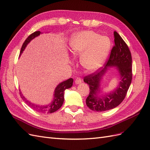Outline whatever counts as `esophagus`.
<instances>
[{
    "instance_id": "1",
    "label": "esophagus",
    "mask_w": 150,
    "mask_h": 150,
    "mask_svg": "<svg viewBox=\"0 0 150 150\" xmlns=\"http://www.w3.org/2000/svg\"><path fill=\"white\" fill-rule=\"evenodd\" d=\"M82 82V79L80 77H76L75 79V83L76 84H79Z\"/></svg>"
}]
</instances>
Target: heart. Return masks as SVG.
Segmentation results:
<instances>
[{
	"mask_svg": "<svg viewBox=\"0 0 150 150\" xmlns=\"http://www.w3.org/2000/svg\"><path fill=\"white\" fill-rule=\"evenodd\" d=\"M111 41L93 31H82L74 34L70 40V49L74 56H80L82 66L89 71L100 67L108 56Z\"/></svg>",
	"mask_w": 150,
	"mask_h": 150,
	"instance_id": "1",
	"label": "heart"
}]
</instances>
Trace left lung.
<instances>
[{
	"mask_svg": "<svg viewBox=\"0 0 150 150\" xmlns=\"http://www.w3.org/2000/svg\"><path fill=\"white\" fill-rule=\"evenodd\" d=\"M115 45L110 52L105 67L84 76L83 81L89 86L90 92L86 99V105L95 112L113 109L124 101L132 82V56L128 45L117 32H114ZM117 66L121 82L117 89L103 97L98 96L100 91V81L108 67Z\"/></svg>",
	"mask_w": 150,
	"mask_h": 150,
	"instance_id": "8db88e82",
	"label": "left lung"
}]
</instances>
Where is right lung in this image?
I'll list each match as a JSON object with an SVG mask.
<instances>
[{
    "instance_id": "right-lung-1",
    "label": "right lung",
    "mask_w": 150,
    "mask_h": 150,
    "mask_svg": "<svg viewBox=\"0 0 150 150\" xmlns=\"http://www.w3.org/2000/svg\"><path fill=\"white\" fill-rule=\"evenodd\" d=\"M40 33L41 32L40 31H37L33 32L31 35H30L27 38H26V39L24 42V43L22 45L20 55L21 54V53L24 51L25 47H26V45H27L29 42L32 39H33L35 37L39 35ZM73 82H74V80H73V79L70 78L67 80H65V81L63 82L60 83L55 89L54 94V96L53 101L51 102V103H50L49 105L45 106L33 104V103L26 100V99L23 96L20 91V94L21 98L23 99V101H25L26 104L33 110L40 113H52L56 112V111L57 110H59L61 107V106L63 105V103L64 101V92L65 90L69 89V88H70L72 86Z\"/></svg>"
}]
</instances>
